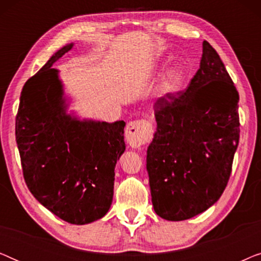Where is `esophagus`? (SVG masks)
Wrapping results in <instances>:
<instances>
[{
    "mask_svg": "<svg viewBox=\"0 0 261 261\" xmlns=\"http://www.w3.org/2000/svg\"><path fill=\"white\" fill-rule=\"evenodd\" d=\"M126 140L130 147L139 148L152 139L153 127L148 120H135L128 122L126 127Z\"/></svg>",
    "mask_w": 261,
    "mask_h": 261,
    "instance_id": "1",
    "label": "esophagus"
}]
</instances>
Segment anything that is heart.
Listing matches in <instances>:
<instances>
[{
	"instance_id": "b5f03b06",
	"label": "heart",
	"mask_w": 261,
	"mask_h": 261,
	"mask_svg": "<svg viewBox=\"0 0 261 261\" xmlns=\"http://www.w3.org/2000/svg\"><path fill=\"white\" fill-rule=\"evenodd\" d=\"M185 78V72L180 67H173L172 70L167 73L164 81L163 89L165 92H174L181 87Z\"/></svg>"
}]
</instances>
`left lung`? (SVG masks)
Listing matches in <instances>:
<instances>
[{
    "mask_svg": "<svg viewBox=\"0 0 261 261\" xmlns=\"http://www.w3.org/2000/svg\"><path fill=\"white\" fill-rule=\"evenodd\" d=\"M238 103L224 64L204 40L201 66L188 88L154 103L156 130L146 167L160 217L191 219L223 194L240 134Z\"/></svg>",
    "mask_w": 261,
    "mask_h": 261,
    "instance_id": "8db88e82",
    "label": "left lung"
}]
</instances>
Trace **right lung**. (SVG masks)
<instances>
[{"instance_id":"obj_1","label":"right lung","mask_w":261,"mask_h":261,"mask_svg":"<svg viewBox=\"0 0 261 261\" xmlns=\"http://www.w3.org/2000/svg\"><path fill=\"white\" fill-rule=\"evenodd\" d=\"M72 46L60 48L24 83L15 137L32 195L66 222L85 224L105 216L112 204L114 169L126 148V123L66 115L62 83L52 65Z\"/></svg>"}]
</instances>
